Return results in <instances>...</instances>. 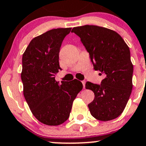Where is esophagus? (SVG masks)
<instances>
[{
	"label": "esophagus",
	"mask_w": 146,
	"mask_h": 146,
	"mask_svg": "<svg viewBox=\"0 0 146 146\" xmlns=\"http://www.w3.org/2000/svg\"><path fill=\"white\" fill-rule=\"evenodd\" d=\"M82 83H83V88L85 89V80H82Z\"/></svg>",
	"instance_id": "34e87169"
}]
</instances>
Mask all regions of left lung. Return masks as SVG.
I'll use <instances>...</instances> for the list:
<instances>
[{
  "instance_id": "obj_1",
  "label": "left lung",
  "mask_w": 146,
  "mask_h": 146,
  "mask_svg": "<svg viewBox=\"0 0 146 146\" xmlns=\"http://www.w3.org/2000/svg\"><path fill=\"white\" fill-rule=\"evenodd\" d=\"M94 66L104 74L100 85L87 82L85 88L94 92L88 104L92 115L100 121L115 119L121 114L133 89V66L127 44L117 33L95 25L74 27Z\"/></svg>"
}]
</instances>
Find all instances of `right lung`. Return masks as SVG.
<instances>
[{"instance_id":"right-lung-1","label":"right lung","mask_w":146,"mask_h":146,"mask_svg":"<svg viewBox=\"0 0 146 146\" xmlns=\"http://www.w3.org/2000/svg\"><path fill=\"white\" fill-rule=\"evenodd\" d=\"M72 28L54 29L31 41L22 56L21 79L24 96L37 119L48 126L63 124L70 117L73 101L83 89L74 79L55 80L60 48Z\"/></svg>"}]
</instances>
